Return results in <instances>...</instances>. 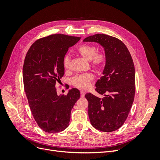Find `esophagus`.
<instances>
[{
  "instance_id": "obj_1",
  "label": "esophagus",
  "mask_w": 160,
  "mask_h": 160,
  "mask_svg": "<svg viewBox=\"0 0 160 160\" xmlns=\"http://www.w3.org/2000/svg\"><path fill=\"white\" fill-rule=\"evenodd\" d=\"M85 92L83 90H81V98H83V97H85Z\"/></svg>"
}]
</instances>
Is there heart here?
I'll use <instances>...</instances> for the list:
<instances>
[{
	"instance_id": "1",
	"label": "heart",
	"mask_w": 160,
	"mask_h": 160,
	"mask_svg": "<svg viewBox=\"0 0 160 160\" xmlns=\"http://www.w3.org/2000/svg\"><path fill=\"white\" fill-rule=\"evenodd\" d=\"M79 54L85 59L91 61V66L97 70L102 69L106 62V56L103 52L97 53L98 49L95 46L83 45L77 49ZM71 59L68 55H66L62 60V65L65 69H68L70 65ZM94 77L91 73L76 75L71 79V83L74 86L81 89H86L89 86L91 81Z\"/></svg>"
}]
</instances>
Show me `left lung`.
I'll use <instances>...</instances> for the list:
<instances>
[{
  "label": "left lung",
  "mask_w": 160,
  "mask_h": 160,
  "mask_svg": "<svg viewBox=\"0 0 160 160\" xmlns=\"http://www.w3.org/2000/svg\"><path fill=\"white\" fill-rule=\"evenodd\" d=\"M83 41L99 43L104 48L106 56L103 76L95 83V91L104 98L91 93L85 95L90 122L101 132H113L124 123L134 100L135 75L132 57L124 43L113 37L96 34Z\"/></svg>",
  "instance_id": "left-lung-1"
}]
</instances>
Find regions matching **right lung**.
<instances>
[{"mask_svg": "<svg viewBox=\"0 0 160 160\" xmlns=\"http://www.w3.org/2000/svg\"><path fill=\"white\" fill-rule=\"evenodd\" d=\"M80 38L51 35L36 41L26 55L22 69L24 88L33 118L45 132L57 133L68 127L71 111L80 98V91L76 88L66 95H58L55 88L65 74V55Z\"/></svg>", "mask_w": 160, "mask_h": 160, "instance_id": "1", "label": "right lung"}]
</instances>
